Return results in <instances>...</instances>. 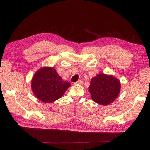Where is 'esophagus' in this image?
<instances>
[{
    "mask_svg": "<svg viewBox=\"0 0 150 150\" xmlns=\"http://www.w3.org/2000/svg\"><path fill=\"white\" fill-rule=\"evenodd\" d=\"M82 83V81L81 80H79L77 82H75L74 84H81Z\"/></svg>",
    "mask_w": 150,
    "mask_h": 150,
    "instance_id": "1",
    "label": "esophagus"
}]
</instances>
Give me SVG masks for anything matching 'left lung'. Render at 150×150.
Segmentation results:
<instances>
[{
	"mask_svg": "<svg viewBox=\"0 0 150 150\" xmlns=\"http://www.w3.org/2000/svg\"><path fill=\"white\" fill-rule=\"evenodd\" d=\"M120 90V83L112 75L100 73L91 80L89 91L91 98L101 105H108L116 99Z\"/></svg>",
	"mask_w": 150,
	"mask_h": 150,
	"instance_id": "8db88e82",
	"label": "left lung"
}]
</instances>
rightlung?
Wrapping results in <instances>:
<instances>
[{"label": "right lung", "instance_id": "1", "mask_svg": "<svg viewBox=\"0 0 150 150\" xmlns=\"http://www.w3.org/2000/svg\"><path fill=\"white\" fill-rule=\"evenodd\" d=\"M31 90L40 101L53 103L61 97L71 84L64 81L52 67H44L35 73L31 80Z\"/></svg>", "mask_w": 150, "mask_h": 150}]
</instances>
